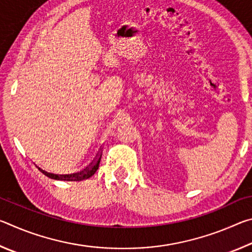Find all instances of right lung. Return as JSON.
Here are the masks:
<instances>
[{
	"label": "right lung",
	"instance_id": "1",
	"mask_svg": "<svg viewBox=\"0 0 252 252\" xmlns=\"http://www.w3.org/2000/svg\"><path fill=\"white\" fill-rule=\"evenodd\" d=\"M101 157H102V152L99 151V153L96 155V159H94V161H93L92 163L89 165V167L85 168L83 171L78 172V173H73V174H64V176H59V174L46 172V171H44V170H42L41 168H39V170H41V172H43L46 177H49L51 179H57V180H64V181H81V180H84V179H89L95 173L96 170L99 169Z\"/></svg>",
	"mask_w": 252,
	"mask_h": 252
}]
</instances>
